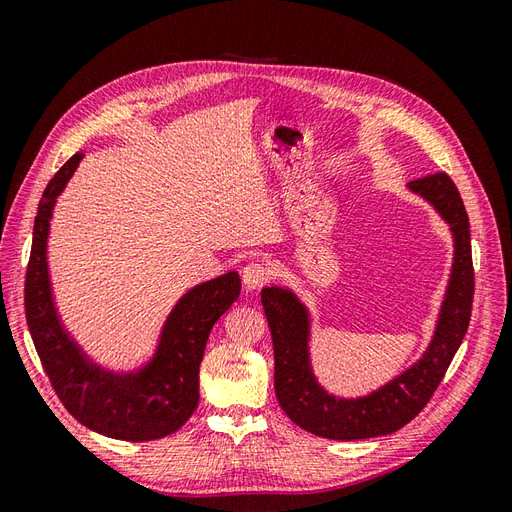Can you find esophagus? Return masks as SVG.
<instances>
[{"instance_id": "1", "label": "esophagus", "mask_w": 512, "mask_h": 512, "mask_svg": "<svg viewBox=\"0 0 512 512\" xmlns=\"http://www.w3.org/2000/svg\"><path fill=\"white\" fill-rule=\"evenodd\" d=\"M241 277H243L245 288L254 290V288H260L269 282L271 271L265 265H260V262H247L241 271Z\"/></svg>"}]
</instances>
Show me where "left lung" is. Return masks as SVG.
I'll return each instance as SVG.
<instances>
[{
    "mask_svg": "<svg viewBox=\"0 0 512 512\" xmlns=\"http://www.w3.org/2000/svg\"><path fill=\"white\" fill-rule=\"evenodd\" d=\"M408 190L427 200L448 224L455 252L431 342L421 359L393 380L359 397L329 393L312 367V314L307 305L286 286H267L260 292L273 337L277 401L292 423L320 438L363 440L386 436L408 425L427 406L466 337L474 297L466 207L446 173L410 181Z\"/></svg>",
    "mask_w": 512,
    "mask_h": 512,
    "instance_id": "obj_1",
    "label": "left lung"
}]
</instances>
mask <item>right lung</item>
<instances>
[{
	"label": "right lung",
	"mask_w": 512,
	"mask_h": 512,
	"mask_svg": "<svg viewBox=\"0 0 512 512\" xmlns=\"http://www.w3.org/2000/svg\"><path fill=\"white\" fill-rule=\"evenodd\" d=\"M83 156L74 153L57 170L38 205L25 277L27 327L46 376L76 421L115 440H158L175 433L194 414L209 333L239 299L241 280L237 271H228L181 294L162 324L156 350L138 367L117 371L91 359L59 316L46 252L57 196Z\"/></svg>",
	"instance_id": "right-lung-1"
}]
</instances>
